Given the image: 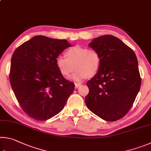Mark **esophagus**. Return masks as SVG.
<instances>
[{"instance_id":"esophagus-1","label":"esophagus","mask_w":151,"mask_h":151,"mask_svg":"<svg viewBox=\"0 0 151 151\" xmlns=\"http://www.w3.org/2000/svg\"><path fill=\"white\" fill-rule=\"evenodd\" d=\"M81 85V83H75V88H78L79 86H80Z\"/></svg>"}]
</instances>
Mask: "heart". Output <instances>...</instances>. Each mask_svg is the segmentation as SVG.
I'll return each instance as SVG.
<instances>
[{
    "mask_svg": "<svg viewBox=\"0 0 151 151\" xmlns=\"http://www.w3.org/2000/svg\"><path fill=\"white\" fill-rule=\"evenodd\" d=\"M66 57L58 56L56 58L57 67L65 76H69L76 68L77 70L72 78L76 81L96 75L101 66V54L93 48L76 45L66 51Z\"/></svg>",
    "mask_w": 151,
    "mask_h": 151,
    "instance_id": "obj_1",
    "label": "heart"
}]
</instances>
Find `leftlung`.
I'll list each match as a JSON object with an SVG mask.
<instances>
[{
  "mask_svg": "<svg viewBox=\"0 0 151 151\" xmlns=\"http://www.w3.org/2000/svg\"><path fill=\"white\" fill-rule=\"evenodd\" d=\"M90 47L101 54L99 72L86 83L88 109L107 121L126 114L133 104L141 85L136 55L122 40L112 35L93 40Z\"/></svg>",
  "mask_w": 151,
  "mask_h": 151,
  "instance_id": "1",
  "label": "left lung"
}]
</instances>
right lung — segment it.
I'll use <instances>...</instances> for the list:
<instances>
[{
	"label": "right lung",
	"instance_id": "1",
	"mask_svg": "<svg viewBox=\"0 0 151 151\" xmlns=\"http://www.w3.org/2000/svg\"><path fill=\"white\" fill-rule=\"evenodd\" d=\"M71 45L65 39L38 35L14 50L9 79L24 112L37 121L48 120L62 111L75 84L64 78L56 58Z\"/></svg>",
	"mask_w": 151,
	"mask_h": 151
}]
</instances>
